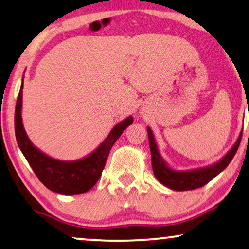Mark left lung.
Wrapping results in <instances>:
<instances>
[{
    "instance_id": "obj_1",
    "label": "left lung",
    "mask_w": 249,
    "mask_h": 249,
    "mask_svg": "<svg viewBox=\"0 0 249 249\" xmlns=\"http://www.w3.org/2000/svg\"><path fill=\"white\" fill-rule=\"evenodd\" d=\"M149 149H151L152 155V166L153 172H154L155 178L159 180L162 185L168 188L177 192H185V190L197 189L199 187L205 186L207 182L215 178V177L223 171L224 169L229 165L231 160L233 159L238 147H239L241 135L234 145L230 148V151L223 156L219 161L213 163V164L203 166V168H196L192 170H176L170 166L164 159L162 158L161 153L159 151L158 142L155 141L154 134L152 129L147 127Z\"/></svg>"
}]
</instances>
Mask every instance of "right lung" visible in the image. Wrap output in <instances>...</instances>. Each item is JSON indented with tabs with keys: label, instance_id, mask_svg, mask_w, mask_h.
Wrapping results in <instances>:
<instances>
[{
	"label": "right lung",
	"instance_id": "obj_1",
	"mask_svg": "<svg viewBox=\"0 0 249 249\" xmlns=\"http://www.w3.org/2000/svg\"><path fill=\"white\" fill-rule=\"evenodd\" d=\"M23 78L25 77H22L15 112V131L20 151L39 181L52 192L62 195H76L88 192L100 179L112 146L124 129L132 124L134 119L128 117L115 124L100 146L83 159L76 161L53 159L33 144L23 128L21 117Z\"/></svg>",
	"mask_w": 249,
	"mask_h": 249
}]
</instances>
